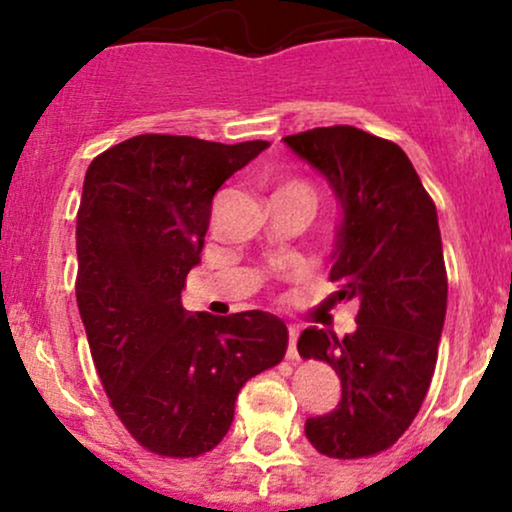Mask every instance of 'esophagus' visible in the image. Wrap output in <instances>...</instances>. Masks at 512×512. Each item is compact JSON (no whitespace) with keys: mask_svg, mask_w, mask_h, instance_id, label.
<instances>
[{"mask_svg":"<svg viewBox=\"0 0 512 512\" xmlns=\"http://www.w3.org/2000/svg\"><path fill=\"white\" fill-rule=\"evenodd\" d=\"M296 339H298V325H289V358H296L298 356Z\"/></svg>","mask_w":512,"mask_h":512,"instance_id":"34e87169","label":"esophagus"}]
</instances>
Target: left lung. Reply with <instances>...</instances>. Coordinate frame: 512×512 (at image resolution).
<instances>
[{"instance_id":"left-lung-1","label":"left lung","mask_w":512,"mask_h":512,"mask_svg":"<svg viewBox=\"0 0 512 512\" xmlns=\"http://www.w3.org/2000/svg\"><path fill=\"white\" fill-rule=\"evenodd\" d=\"M330 185L339 209L330 281L332 303L358 308L342 339L308 327L305 358L337 370L342 399L305 421L317 452L354 460L383 452L407 431L431 385L448 308L436 204L397 144L363 129L315 127L284 137Z\"/></svg>"}]
</instances>
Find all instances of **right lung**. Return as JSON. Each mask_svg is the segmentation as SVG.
<instances>
[{
	"instance_id": "1",
	"label": "right lung",
	"mask_w": 512,
	"mask_h": 512,
	"mask_svg": "<svg viewBox=\"0 0 512 512\" xmlns=\"http://www.w3.org/2000/svg\"><path fill=\"white\" fill-rule=\"evenodd\" d=\"M267 146L139 134L86 170L76 303L115 414L156 455L214 450L233 424L243 385L286 354L289 332L272 313L182 308L211 199Z\"/></svg>"
}]
</instances>
